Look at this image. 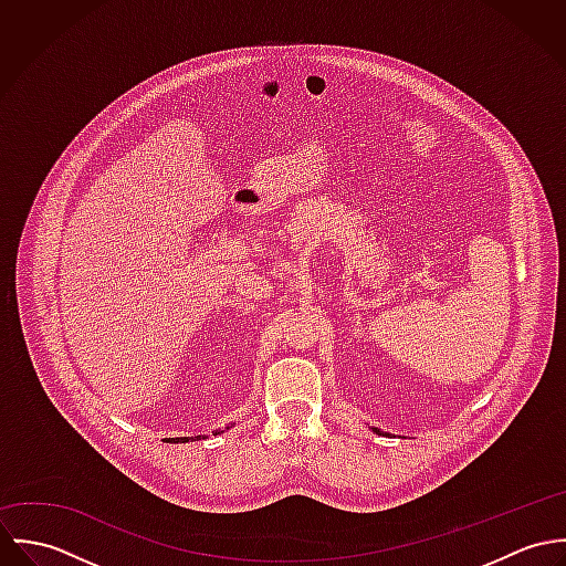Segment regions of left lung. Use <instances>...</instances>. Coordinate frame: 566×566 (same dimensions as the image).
Returning <instances> with one entry per match:
<instances>
[{
	"mask_svg": "<svg viewBox=\"0 0 566 566\" xmlns=\"http://www.w3.org/2000/svg\"><path fill=\"white\" fill-rule=\"evenodd\" d=\"M375 431H377V433H379V429H375Z\"/></svg>",
	"mask_w": 566,
	"mask_h": 566,
	"instance_id": "1",
	"label": "left lung"
}]
</instances>
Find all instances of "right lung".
<instances>
[{"mask_svg": "<svg viewBox=\"0 0 566 566\" xmlns=\"http://www.w3.org/2000/svg\"><path fill=\"white\" fill-rule=\"evenodd\" d=\"M216 433H218V431H216ZM196 438H200V436H196ZM196 438H189V440H196ZM189 440H187V438H169L167 442H189Z\"/></svg>", "mask_w": 566, "mask_h": 566, "instance_id": "right-lung-1", "label": "right lung"}]
</instances>
